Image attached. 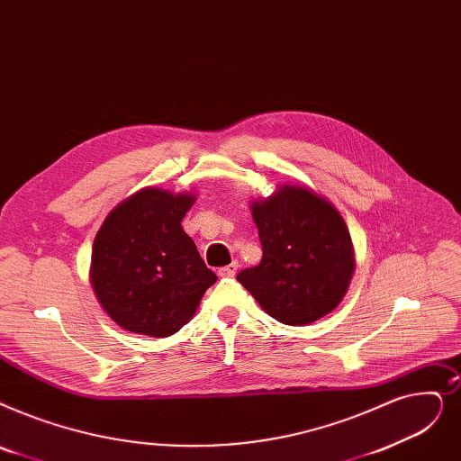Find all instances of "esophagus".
Returning a JSON list of instances; mask_svg holds the SVG:
<instances>
[{
    "label": "esophagus",
    "instance_id": "34e87169",
    "mask_svg": "<svg viewBox=\"0 0 461 461\" xmlns=\"http://www.w3.org/2000/svg\"><path fill=\"white\" fill-rule=\"evenodd\" d=\"M237 267H239V264H237V262H231L230 266H224V267H220V269H218V276H224V278H230V276H233V275L237 273Z\"/></svg>",
    "mask_w": 461,
    "mask_h": 461
}]
</instances>
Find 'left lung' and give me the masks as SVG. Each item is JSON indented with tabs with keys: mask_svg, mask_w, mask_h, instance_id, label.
<instances>
[{
	"mask_svg": "<svg viewBox=\"0 0 461 461\" xmlns=\"http://www.w3.org/2000/svg\"><path fill=\"white\" fill-rule=\"evenodd\" d=\"M262 262L239 271L262 309L288 326L331 312L354 271L352 239L337 209L303 186L278 188L252 205Z\"/></svg>",
	"mask_w": 461,
	"mask_h": 461,
	"instance_id": "8db88e82",
	"label": "left lung"
}]
</instances>
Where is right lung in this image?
I'll use <instances>...</instances> for the list:
<instances>
[{
    "label": "right lung",
    "mask_w": 461,
    "mask_h": 461,
    "mask_svg": "<svg viewBox=\"0 0 461 461\" xmlns=\"http://www.w3.org/2000/svg\"><path fill=\"white\" fill-rule=\"evenodd\" d=\"M194 195L145 188L105 218L92 247V286L114 322L169 337L190 322L216 275L181 220Z\"/></svg>",
    "instance_id": "add662e5"
}]
</instances>
